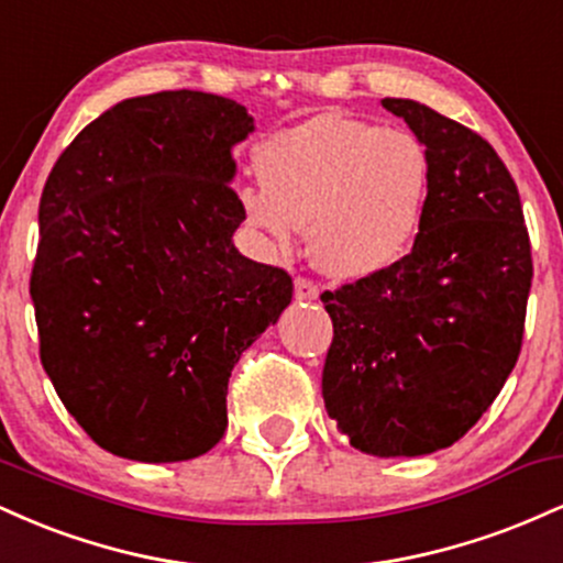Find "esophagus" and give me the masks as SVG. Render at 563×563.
Returning <instances> with one entry per match:
<instances>
[{
  "instance_id": "34e87169",
  "label": "esophagus",
  "mask_w": 563,
  "mask_h": 563,
  "mask_svg": "<svg viewBox=\"0 0 563 563\" xmlns=\"http://www.w3.org/2000/svg\"><path fill=\"white\" fill-rule=\"evenodd\" d=\"M318 296H320L318 283L309 280V277H303V275L296 277V299H299V301H314Z\"/></svg>"
}]
</instances>
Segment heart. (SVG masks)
Segmentation results:
<instances>
[{"label": "heart", "instance_id": "b5f03b06", "mask_svg": "<svg viewBox=\"0 0 563 563\" xmlns=\"http://www.w3.org/2000/svg\"><path fill=\"white\" fill-rule=\"evenodd\" d=\"M262 187L241 192L243 217L288 251L309 228L322 273L344 280L391 267L412 245L429 192V158L402 129L314 115L256 147Z\"/></svg>", "mask_w": 563, "mask_h": 563}]
</instances>
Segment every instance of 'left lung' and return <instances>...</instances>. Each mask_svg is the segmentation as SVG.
<instances>
[{
	"instance_id": "obj_1",
	"label": "left lung",
	"mask_w": 563,
	"mask_h": 563,
	"mask_svg": "<svg viewBox=\"0 0 563 563\" xmlns=\"http://www.w3.org/2000/svg\"><path fill=\"white\" fill-rule=\"evenodd\" d=\"M380 102L426 145L429 192L410 254L320 296L333 320L322 399L360 452L426 455L466 434L514 371L532 245L482 134L421 102Z\"/></svg>"
}]
</instances>
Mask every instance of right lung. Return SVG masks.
<instances>
[{"label": "right lung", "mask_w": 563, "mask_h": 563, "mask_svg": "<svg viewBox=\"0 0 563 563\" xmlns=\"http://www.w3.org/2000/svg\"><path fill=\"white\" fill-rule=\"evenodd\" d=\"M254 119L219 95L132 97L84 126L38 200V357L95 444L140 463L209 452L228 380L294 296L232 245V145Z\"/></svg>", "instance_id": "add662e5"}]
</instances>
